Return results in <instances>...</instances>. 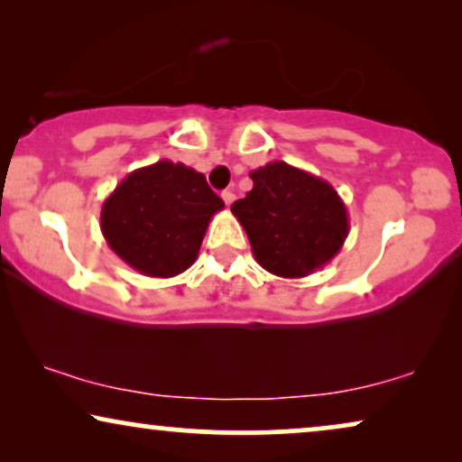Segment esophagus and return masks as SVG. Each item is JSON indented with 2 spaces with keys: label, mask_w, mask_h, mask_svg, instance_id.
I'll list each match as a JSON object with an SVG mask.
<instances>
[{
  "label": "esophagus",
  "mask_w": 462,
  "mask_h": 462,
  "mask_svg": "<svg viewBox=\"0 0 462 462\" xmlns=\"http://www.w3.org/2000/svg\"><path fill=\"white\" fill-rule=\"evenodd\" d=\"M220 198L225 199L226 206H231L233 201H236V195H233V191H223V193H220Z\"/></svg>",
  "instance_id": "1"
}]
</instances>
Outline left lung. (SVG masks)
Returning a JSON list of instances; mask_svg holds the SVG:
<instances>
[{"instance_id":"1","label":"left lung","mask_w":462,"mask_h":462,"mask_svg":"<svg viewBox=\"0 0 462 462\" xmlns=\"http://www.w3.org/2000/svg\"><path fill=\"white\" fill-rule=\"evenodd\" d=\"M254 182L231 206L256 263L277 277H307L332 261L349 236V214L330 182L286 162L252 170Z\"/></svg>"}]
</instances>
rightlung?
<instances>
[{
  "label": "right lung",
  "mask_w": 462,
  "mask_h": 462,
  "mask_svg": "<svg viewBox=\"0 0 462 462\" xmlns=\"http://www.w3.org/2000/svg\"><path fill=\"white\" fill-rule=\"evenodd\" d=\"M223 208L204 174L162 160L119 182L100 210V231L138 273L174 277L195 263L208 225Z\"/></svg>",
  "instance_id": "obj_1"
}]
</instances>
